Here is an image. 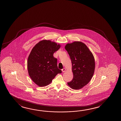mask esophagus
I'll list each match as a JSON object with an SVG mask.
<instances>
[{"instance_id": "34e87169", "label": "esophagus", "mask_w": 121, "mask_h": 121, "mask_svg": "<svg viewBox=\"0 0 121 121\" xmlns=\"http://www.w3.org/2000/svg\"><path fill=\"white\" fill-rule=\"evenodd\" d=\"M61 70H62V72H65V68H63V69H61Z\"/></svg>"}]
</instances>
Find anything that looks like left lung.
<instances>
[{"label":"left lung","mask_w":121,"mask_h":121,"mask_svg":"<svg viewBox=\"0 0 121 121\" xmlns=\"http://www.w3.org/2000/svg\"><path fill=\"white\" fill-rule=\"evenodd\" d=\"M65 48L71 60L73 78L67 83L73 89L78 90L89 83L95 69L93 54L85 44L81 42L68 43Z\"/></svg>","instance_id":"left-lung-1"}]
</instances>
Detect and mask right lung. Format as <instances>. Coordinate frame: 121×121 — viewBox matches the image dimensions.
<instances>
[{"instance_id": "right-lung-1", "label": "right lung", "mask_w": 121, "mask_h": 121, "mask_svg": "<svg viewBox=\"0 0 121 121\" xmlns=\"http://www.w3.org/2000/svg\"><path fill=\"white\" fill-rule=\"evenodd\" d=\"M60 48V44L49 40H43L34 46L28 57V73L35 83L44 86L51 83L58 73H61L58 68L56 58L54 53Z\"/></svg>"}]
</instances>
